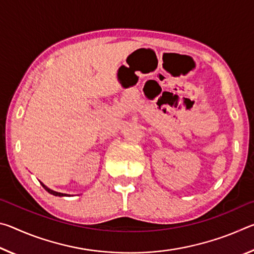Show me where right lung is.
<instances>
[{
    "label": "right lung",
    "mask_w": 254,
    "mask_h": 254,
    "mask_svg": "<svg viewBox=\"0 0 254 254\" xmlns=\"http://www.w3.org/2000/svg\"><path fill=\"white\" fill-rule=\"evenodd\" d=\"M40 184L42 185V187H44L47 191L49 192V194H51V195H54V196H59V197H64V196H70V195H68V194H63V192H58V191H55V190H53V189H50L49 187H47L45 184H42L41 182H40Z\"/></svg>",
    "instance_id": "right-lung-1"
}]
</instances>
